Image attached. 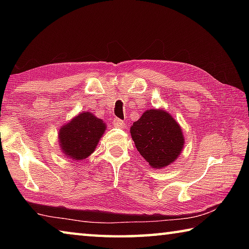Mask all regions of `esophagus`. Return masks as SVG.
Segmentation results:
<instances>
[{"mask_svg": "<svg viewBox=\"0 0 249 249\" xmlns=\"http://www.w3.org/2000/svg\"><path fill=\"white\" fill-rule=\"evenodd\" d=\"M113 126H114V127H117V128H125L126 123L124 121H122L120 119H114V120H113Z\"/></svg>", "mask_w": 249, "mask_h": 249, "instance_id": "1", "label": "esophagus"}]
</instances>
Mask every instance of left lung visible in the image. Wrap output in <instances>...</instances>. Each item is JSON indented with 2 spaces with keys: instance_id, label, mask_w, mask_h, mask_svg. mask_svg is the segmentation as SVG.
<instances>
[{
  "instance_id": "obj_1",
  "label": "left lung",
  "mask_w": 249,
  "mask_h": 249,
  "mask_svg": "<svg viewBox=\"0 0 249 249\" xmlns=\"http://www.w3.org/2000/svg\"><path fill=\"white\" fill-rule=\"evenodd\" d=\"M137 150L151 168L161 169L179 157L184 137L178 122L161 108H150L130 126Z\"/></svg>"
}]
</instances>
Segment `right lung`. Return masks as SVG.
Wrapping results in <instances>:
<instances>
[{"label":"right lung","instance_id":"obj_1","mask_svg":"<svg viewBox=\"0 0 249 249\" xmlns=\"http://www.w3.org/2000/svg\"><path fill=\"white\" fill-rule=\"evenodd\" d=\"M105 123L90 112H82L59 129V146L72 160H83L93 153L105 132Z\"/></svg>","mask_w":249,"mask_h":249}]
</instances>
